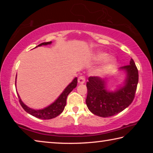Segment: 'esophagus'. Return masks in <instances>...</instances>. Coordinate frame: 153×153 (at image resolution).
I'll use <instances>...</instances> for the list:
<instances>
[{"instance_id": "obj_1", "label": "esophagus", "mask_w": 153, "mask_h": 153, "mask_svg": "<svg viewBox=\"0 0 153 153\" xmlns=\"http://www.w3.org/2000/svg\"><path fill=\"white\" fill-rule=\"evenodd\" d=\"M86 81V78H85V77L84 76H81L78 77V83L80 84H84V83Z\"/></svg>"}]
</instances>
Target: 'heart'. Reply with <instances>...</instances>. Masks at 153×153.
Masks as SVG:
<instances>
[{
  "label": "heart",
  "instance_id": "obj_1",
  "mask_svg": "<svg viewBox=\"0 0 153 153\" xmlns=\"http://www.w3.org/2000/svg\"><path fill=\"white\" fill-rule=\"evenodd\" d=\"M108 57V55H107V54L100 53V54H98L97 55H96L94 56V59L97 61H102V60H105V59H107ZM112 63H113V61H111L110 62V64ZM109 66H110V65H105V67H103L102 68L100 69L99 71L100 72H104L105 71H107V69L109 68Z\"/></svg>",
  "mask_w": 153,
  "mask_h": 153
}]
</instances>
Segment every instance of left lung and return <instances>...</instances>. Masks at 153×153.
I'll use <instances>...</instances> for the list:
<instances>
[{
    "label": "left lung",
    "mask_w": 153,
    "mask_h": 153,
    "mask_svg": "<svg viewBox=\"0 0 153 153\" xmlns=\"http://www.w3.org/2000/svg\"><path fill=\"white\" fill-rule=\"evenodd\" d=\"M125 69L128 76L125 86L115 92L105 90V80L90 76L86 83L88 94L86 103L88 109L96 115L107 117L120 113L131 104L135 97L138 82V70L132 59Z\"/></svg>",
    "instance_id": "1"
}]
</instances>
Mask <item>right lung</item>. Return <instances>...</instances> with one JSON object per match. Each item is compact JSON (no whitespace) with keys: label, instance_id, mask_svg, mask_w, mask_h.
I'll return each instance as SVG.
<instances>
[{"label":"right lung","instance_id":"1","mask_svg":"<svg viewBox=\"0 0 153 153\" xmlns=\"http://www.w3.org/2000/svg\"><path fill=\"white\" fill-rule=\"evenodd\" d=\"M50 44H51V42H42L39 45H38L37 46H40L42 45H50ZM37 46H36V47H37ZM77 78L76 77V78L72 81L71 84L65 89L63 93L60 95V97L57 98V100H56L55 102H53L51 105L48 106V107L44 108V109L42 110H34L27 107L26 105H25L24 103H23L22 100L20 99L19 94H17L18 98H19V101L23 108H24L27 113L30 114V115L34 116V117L37 118L42 119V120H51V119L57 117L59 115H60V114L63 112L64 108L66 105V100L67 96H68L69 93L77 86Z\"/></svg>","mask_w":153,"mask_h":153}]
</instances>
